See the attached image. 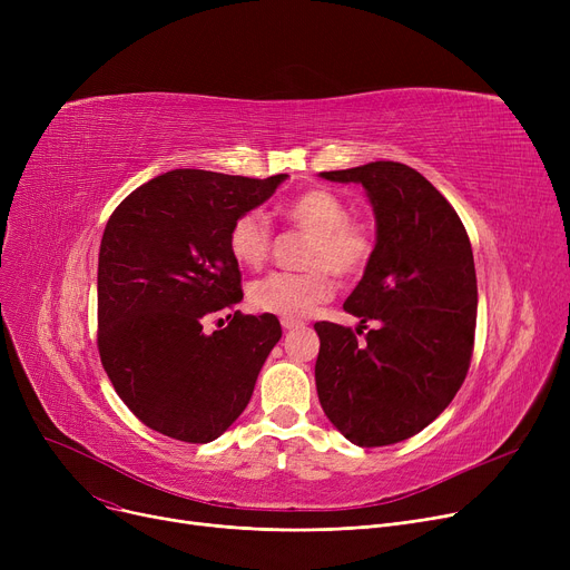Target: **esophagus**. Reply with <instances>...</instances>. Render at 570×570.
Segmentation results:
<instances>
[{
  "label": "esophagus",
  "instance_id": "34e87169",
  "mask_svg": "<svg viewBox=\"0 0 570 570\" xmlns=\"http://www.w3.org/2000/svg\"><path fill=\"white\" fill-rule=\"evenodd\" d=\"M282 327H284V331H297V327H305V321L282 316Z\"/></svg>",
  "mask_w": 570,
  "mask_h": 570
}]
</instances>
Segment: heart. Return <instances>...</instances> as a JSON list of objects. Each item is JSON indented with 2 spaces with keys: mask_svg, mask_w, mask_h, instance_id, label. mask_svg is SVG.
Here are the masks:
<instances>
[{
  "mask_svg": "<svg viewBox=\"0 0 570 570\" xmlns=\"http://www.w3.org/2000/svg\"><path fill=\"white\" fill-rule=\"evenodd\" d=\"M282 217L314 233L307 254L309 273H269L249 286V303L258 312L277 316H307L316 305L331 301L337 277L361 275L374 252L365 224L351 219L348 205L333 191L314 187L288 198ZM273 247V228L258 209L235 217L228 228V252L243 267H261Z\"/></svg>",
  "mask_w": 570,
  "mask_h": 570,
  "instance_id": "1",
  "label": "heart"
}]
</instances>
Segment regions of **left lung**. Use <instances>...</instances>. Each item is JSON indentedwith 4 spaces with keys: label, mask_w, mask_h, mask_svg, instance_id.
<instances>
[{
    "label": "left lung",
    "mask_w": 570,
    "mask_h": 570,
    "mask_svg": "<svg viewBox=\"0 0 570 570\" xmlns=\"http://www.w3.org/2000/svg\"><path fill=\"white\" fill-rule=\"evenodd\" d=\"M321 177L365 187L376 245L344 303L366 340L346 325H314L318 400L351 443L391 445L425 430L466 379L478 309L471 243L453 205L406 164L372 161Z\"/></svg>",
    "instance_id": "1"
}]
</instances>
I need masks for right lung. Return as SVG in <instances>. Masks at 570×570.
<instances>
[{"mask_svg": "<svg viewBox=\"0 0 570 570\" xmlns=\"http://www.w3.org/2000/svg\"><path fill=\"white\" fill-rule=\"evenodd\" d=\"M286 177L177 168L110 215L99 249L97 344L115 393L149 430L207 443L249 404L282 337L277 316L233 312L213 335L203 321L243 301L230 224Z\"/></svg>", "mask_w": 570, "mask_h": 570, "instance_id": "obj_1", "label": "right lung"}]
</instances>
